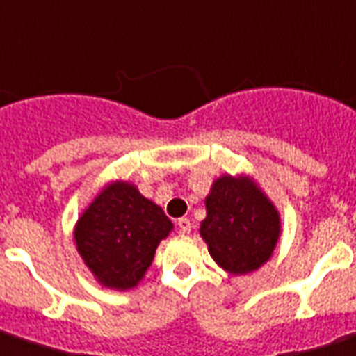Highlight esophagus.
Returning a JSON list of instances; mask_svg holds the SVG:
<instances>
[{
    "mask_svg": "<svg viewBox=\"0 0 356 356\" xmlns=\"http://www.w3.org/2000/svg\"><path fill=\"white\" fill-rule=\"evenodd\" d=\"M177 226L181 233H190V229H192V224H190L188 218H179Z\"/></svg>",
    "mask_w": 356,
    "mask_h": 356,
    "instance_id": "34e87169",
    "label": "esophagus"
}]
</instances>
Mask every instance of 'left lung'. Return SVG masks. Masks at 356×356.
<instances>
[{"instance_id":"8db88e82","label":"left lung","mask_w":356,"mask_h":356,"mask_svg":"<svg viewBox=\"0 0 356 356\" xmlns=\"http://www.w3.org/2000/svg\"><path fill=\"white\" fill-rule=\"evenodd\" d=\"M200 235L229 275H248L267 263L280 238V214L246 175H222L205 197Z\"/></svg>"}]
</instances>
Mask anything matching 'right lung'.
I'll use <instances>...</instances> for the list:
<instances>
[{
  "label": "right lung",
  "instance_id": "obj_1",
  "mask_svg": "<svg viewBox=\"0 0 356 356\" xmlns=\"http://www.w3.org/2000/svg\"><path fill=\"white\" fill-rule=\"evenodd\" d=\"M172 229L164 211L143 197L134 184L113 181L81 213L74 243L99 284L127 291L140 284L156 246Z\"/></svg>",
  "mask_w": 356,
  "mask_h": 356
}]
</instances>
